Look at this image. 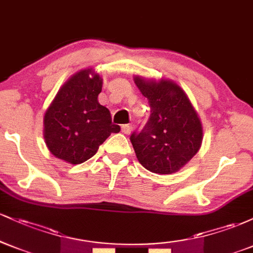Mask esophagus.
<instances>
[{"mask_svg":"<svg viewBox=\"0 0 253 253\" xmlns=\"http://www.w3.org/2000/svg\"><path fill=\"white\" fill-rule=\"evenodd\" d=\"M130 130H132V126H129V125H123V126H121V132H123L124 134H129Z\"/></svg>","mask_w":253,"mask_h":253,"instance_id":"obj_1","label":"esophagus"}]
</instances>
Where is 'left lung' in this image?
Wrapping results in <instances>:
<instances>
[{"label":"left lung","instance_id":"8db88e82","mask_svg":"<svg viewBox=\"0 0 253 253\" xmlns=\"http://www.w3.org/2000/svg\"><path fill=\"white\" fill-rule=\"evenodd\" d=\"M134 83L151 108L144 128L129 138L136 158L151 172H177L201 147V120L184 90L172 81L135 76Z\"/></svg>","mask_w":253,"mask_h":253}]
</instances>
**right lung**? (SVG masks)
<instances>
[{"label": "right lung", "mask_w": 253, "mask_h": 253, "mask_svg": "<svg viewBox=\"0 0 253 253\" xmlns=\"http://www.w3.org/2000/svg\"><path fill=\"white\" fill-rule=\"evenodd\" d=\"M101 90L100 75L84 69L57 92L43 117V138L54 157L74 165L84 163L112 133L120 132L108 108L98 103Z\"/></svg>", "instance_id": "obj_1"}]
</instances>
